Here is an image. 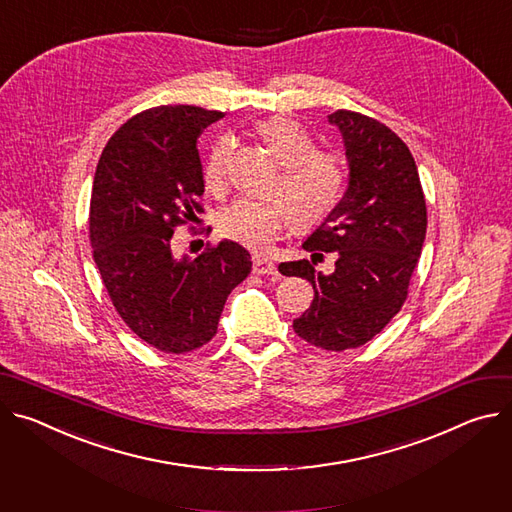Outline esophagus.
<instances>
[{
    "label": "esophagus",
    "mask_w": 512,
    "mask_h": 512,
    "mask_svg": "<svg viewBox=\"0 0 512 512\" xmlns=\"http://www.w3.org/2000/svg\"><path fill=\"white\" fill-rule=\"evenodd\" d=\"M253 273H257V275H275V273H277V267H275L273 261L255 255V257H253Z\"/></svg>",
    "instance_id": "esophagus-1"
}]
</instances>
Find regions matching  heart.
I'll list each match as a JSON object with an SVG mask.
<instances>
[{"label":"heart","mask_w":512,"mask_h":512,"mask_svg":"<svg viewBox=\"0 0 512 512\" xmlns=\"http://www.w3.org/2000/svg\"><path fill=\"white\" fill-rule=\"evenodd\" d=\"M259 134L282 163L273 192L280 198H241L220 214V232L253 251H265L280 237L286 222L308 228L327 216L341 200L345 171L335 155L314 151L308 132L292 118L275 116L259 124ZM232 149L228 136H220L204 163V181L212 192L226 183V165Z\"/></svg>","instance_id":"obj_1"}]
</instances>
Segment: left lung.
I'll use <instances>...</instances> for the list:
<instances>
[{
    "label": "left lung",
    "instance_id": "left-lung-1",
    "mask_svg": "<svg viewBox=\"0 0 512 512\" xmlns=\"http://www.w3.org/2000/svg\"><path fill=\"white\" fill-rule=\"evenodd\" d=\"M329 122L343 138L347 190L302 243L312 261L282 263L280 271L314 288L310 308L294 320L298 337L345 351L374 339L402 308L427 235V206L416 163L388 126L349 110ZM318 250L336 253L333 274L313 269Z\"/></svg>",
    "mask_w": 512,
    "mask_h": 512
}]
</instances>
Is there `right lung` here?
Here are the masks:
<instances>
[{"mask_svg": "<svg viewBox=\"0 0 512 512\" xmlns=\"http://www.w3.org/2000/svg\"><path fill=\"white\" fill-rule=\"evenodd\" d=\"M220 118L196 106L136 114L110 138L94 175L89 239L104 286L130 331L165 353L206 345L228 294L251 273V255L235 241L196 259L171 249L173 228L200 212L198 136Z\"/></svg>", "mask_w": 512, "mask_h": 512, "instance_id": "1", "label": "right lung"}]
</instances>
